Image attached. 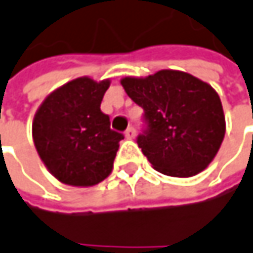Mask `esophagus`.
<instances>
[{
    "instance_id": "1",
    "label": "esophagus",
    "mask_w": 253,
    "mask_h": 253,
    "mask_svg": "<svg viewBox=\"0 0 253 253\" xmlns=\"http://www.w3.org/2000/svg\"><path fill=\"white\" fill-rule=\"evenodd\" d=\"M125 136H126L127 139H134V136H136V130H134V127H128L126 131H125Z\"/></svg>"
}]
</instances>
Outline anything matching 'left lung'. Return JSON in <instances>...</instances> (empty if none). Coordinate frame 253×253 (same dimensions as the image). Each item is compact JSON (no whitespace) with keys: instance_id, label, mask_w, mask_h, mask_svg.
I'll use <instances>...</instances> for the list:
<instances>
[{"instance_id":"8db88e82","label":"left lung","mask_w":253,"mask_h":253,"mask_svg":"<svg viewBox=\"0 0 253 253\" xmlns=\"http://www.w3.org/2000/svg\"><path fill=\"white\" fill-rule=\"evenodd\" d=\"M120 84L145 110L148 130L137 145L156 171L188 178L211 164L224 139L226 119L210 84L175 69L125 77Z\"/></svg>"}]
</instances>
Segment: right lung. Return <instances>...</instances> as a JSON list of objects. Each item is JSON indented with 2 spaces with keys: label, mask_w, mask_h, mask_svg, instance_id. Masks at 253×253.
<instances>
[{
  "label": "right lung",
  "mask_w": 253,
  "mask_h": 253,
  "mask_svg": "<svg viewBox=\"0 0 253 253\" xmlns=\"http://www.w3.org/2000/svg\"><path fill=\"white\" fill-rule=\"evenodd\" d=\"M110 80L80 77L52 91L37 108L32 134L36 150L58 181L92 187L111 171L125 136L110 128L100 108Z\"/></svg>",
  "instance_id": "1"
}]
</instances>
